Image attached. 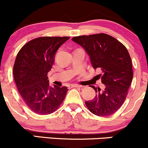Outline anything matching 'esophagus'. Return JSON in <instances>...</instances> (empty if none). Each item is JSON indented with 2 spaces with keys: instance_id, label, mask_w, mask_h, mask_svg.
<instances>
[{
  "instance_id": "1",
  "label": "esophagus",
  "mask_w": 148,
  "mask_h": 148,
  "mask_svg": "<svg viewBox=\"0 0 148 148\" xmlns=\"http://www.w3.org/2000/svg\"><path fill=\"white\" fill-rule=\"evenodd\" d=\"M81 86H82L81 85L74 84V85H72V86H71V87H72V88H81Z\"/></svg>"
}]
</instances>
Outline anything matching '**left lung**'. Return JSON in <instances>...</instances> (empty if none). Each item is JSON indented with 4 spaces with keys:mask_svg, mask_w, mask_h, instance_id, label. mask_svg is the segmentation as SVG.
<instances>
[{
    "mask_svg": "<svg viewBox=\"0 0 148 148\" xmlns=\"http://www.w3.org/2000/svg\"><path fill=\"white\" fill-rule=\"evenodd\" d=\"M89 55L94 69H100L104 90L92 86L97 93L86 101L89 111L98 116H108L116 112L126 99L133 79L132 59L126 47L113 37L105 33L81 35L72 39Z\"/></svg>",
    "mask_w": 148,
    "mask_h": 148,
    "instance_id": "left-lung-1",
    "label": "left lung"
}]
</instances>
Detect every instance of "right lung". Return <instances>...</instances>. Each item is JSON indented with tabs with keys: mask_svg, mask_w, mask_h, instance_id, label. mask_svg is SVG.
Instances as JSON below:
<instances>
[{
	"mask_svg": "<svg viewBox=\"0 0 148 148\" xmlns=\"http://www.w3.org/2000/svg\"><path fill=\"white\" fill-rule=\"evenodd\" d=\"M69 37H40L27 42L16 55L13 75L18 91L28 108L40 115L55 112L64 101L67 88L49 86L47 74L56 51Z\"/></svg>",
	"mask_w": 148,
	"mask_h": 148,
	"instance_id": "add662e5",
	"label": "right lung"
}]
</instances>
